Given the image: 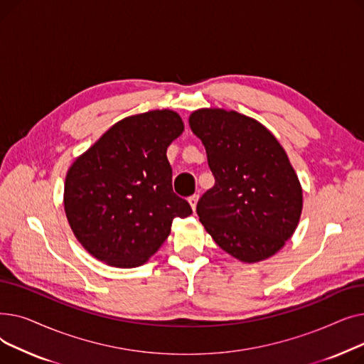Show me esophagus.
I'll list each match as a JSON object with an SVG mask.
<instances>
[{"mask_svg": "<svg viewBox=\"0 0 364 364\" xmlns=\"http://www.w3.org/2000/svg\"><path fill=\"white\" fill-rule=\"evenodd\" d=\"M198 200H199V195H193V196H190V198H188V205H190V208H192V211H193V213L196 211Z\"/></svg>", "mask_w": 364, "mask_h": 364, "instance_id": "obj_1", "label": "esophagus"}]
</instances>
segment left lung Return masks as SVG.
<instances>
[{"label":"left lung","instance_id":"left-lung-1","mask_svg":"<svg viewBox=\"0 0 364 364\" xmlns=\"http://www.w3.org/2000/svg\"><path fill=\"white\" fill-rule=\"evenodd\" d=\"M188 125L215 178L196 206L205 230L242 262L273 257L302 213V187L288 153L269 128L236 110L202 107L190 113Z\"/></svg>","mask_w":364,"mask_h":364}]
</instances>
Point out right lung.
I'll list each match as a JSON object with an SVG mask.
<instances>
[{
    "label": "right lung",
    "mask_w": 364,
    "mask_h": 364,
    "mask_svg": "<svg viewBox=\"0 0 364 364\" xmlns=\"http://www.w3.org/2000/svg\"><path fill=\"white\" fill-rule=\"evenodd\" d=\"M183 131L181 117L171 109L131 114L70 164L65 214L95 259L118 269L143 265L169 236L172 220L192 214L172 192L166 159Z\"/></svg>",
    "instance_id": "1"
}]
</instances>
